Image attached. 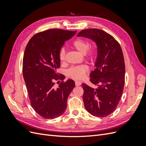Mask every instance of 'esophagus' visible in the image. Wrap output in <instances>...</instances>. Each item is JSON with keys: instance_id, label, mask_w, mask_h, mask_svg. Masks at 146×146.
Instances as JSON below:
<instances>
[{"instance_id": "esophagus-1", "label": "esophagus", "mask_w": 146, "mask_h": 146, "mask_svg": "<svg viewBox=\"0 0 146 146\" xmlns=\"http://www.w3.org/2000/svg\"><path fill=\"white\" fill-rule=\"evenodd\" d=\"M75 85H76V86H80L81 85V82H78V81H76V82H75Z\"/></svg>"}]
</instances>
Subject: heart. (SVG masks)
<instances>
[{
	"label": "heart",
	"instance_id": "b5f03b06",
	"mask_svg": "<svg viewBox=\"0 0 146 146\" xmlns=\"http://www.w3.org/2000/svg\"><path fill=\"white\" fill-rule=\"evenodd\" d=\"M73 47L77 50L80 52L82 54H86L88 60L90 61L94 60L97 55V52L95 49L88 50L90 48V42L88 41L84 40L82 39H77L72 43ZM59 59L63 62L66 58V51L64 48H61L59 51ZM88 68L86 64H82L80 66H72L67 70L68 76L76 80H80L85 76V74L88 71Z\"/></svg>",
	"mask_w": 146,
	"mask_h": 146
}]
</instances>
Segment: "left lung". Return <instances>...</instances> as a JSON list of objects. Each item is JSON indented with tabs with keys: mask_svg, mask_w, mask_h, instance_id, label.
Returning a JSON list of instances; mask_svg holds the SVG:
<instances>
[{
	"mask_svg": "<svg viewBox=\"0 0 146 146\" xmlns=\"http://www.w3.org/2000/svg\"><path fill=\"white\" fill-rule=\"evenodd\" d=\"M77 36L92 39L98 46L96 68L90 74V81L96 87L82 84L84 105L92 115L106 117L116 110L123 90L125 67L122 48L113 36L100 29L83 30Z\"/></svg>",
	"mask_w": 146,
	"mask_h": 146,
	"instance_id": "obj_1",
	"label": "left lung"
}]
</instances>
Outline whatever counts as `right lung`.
<instances>
[{
    "label": "right lung",
    "mask_w": 146,
    "mask_h": 146,
    "mask_svg": "<svg viewBox=\"0 0 146 146\" xmlns=\"http://www.w3.org/2000/svg\"><path fill=\"white\" fill-rule=\"evenodd\" d=\"M76 32L48 29L33 35L25 47L23 72L29 98L35 111L44 119L62 115L75 87L74 80L64 82V76L57 74L56 70L60 66V50ZM59 80L62 81L56 88L54 81Z\"/></svg>",
    "instance_id": "right-lung-1"
}]
</instances>
